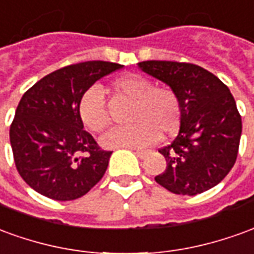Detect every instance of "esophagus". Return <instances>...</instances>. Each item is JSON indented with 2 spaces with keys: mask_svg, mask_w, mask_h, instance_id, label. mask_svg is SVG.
Instances as JSON below:
<instances>
[{
  "mask_svg": "<svg viewBox=\"0 0 254 254\" xmlns=\"http://www.w3.org/2000/svg\"><path fill=\"white\" fill-rule=\"evenodd\" d=\"M134 154H136L140 159H144V158L147 157L148 151H147V150H134Z\"/></svg>",
  "mask_w": 254,
  "mask_h": 254,
  "instance_id": "34e87169",
  "label": "esophagus"
}]
</instances>
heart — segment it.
<instances>
[{
  "label": "heart",
  "instance_id": "heart-1",
  "mask_svg": "<svg viewBox=\"0 0 254 254\" xmlns=\"http://www.w3.org/2000/svg\"><path fill=\"white\" fill-rule=\"evenodd\" d=\"M115 92L133 100L129 127L111 129L102 137L107 148H140L155 143L159 134L176 132L182 120V102L170 86H152L150 79L140 75H124L113 82ZM78 115L86 129L100 133L109 127L110 115L102 90L92 86L78 102Z\"/></svg>",
  "mask_w": 254,
  "mask_h": 254
}]
</instances>
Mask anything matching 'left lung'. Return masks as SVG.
<instances>
[{
    "label": "left lung",
    "mask_w": 254,
    "mask_h": 254,
    "mask_svg": "<svg viewBox=\"0 0 254 254\" xmlns=\"http://www.w3.org/2000/svg\"><path fill=\"white\" fill-rule=\"evenodd\" d=\"M148 75L176 90L182 102L180 130L159 152L166 159L155 182L179 195L217 186L237 161L242 120L231 92L199 65L165 60L140 62Z\"/></svg>",
    "instance_id": "8db88e82"
}]
</instances>
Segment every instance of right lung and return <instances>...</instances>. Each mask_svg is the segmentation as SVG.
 I'll use <instances>...</instances> for the list:
<instances>
[{
  "instance_id": "obj_1",
  "label": "right lung",
  "mask_w": 254,
  "mask_h": 254,
  "mask_svg": "<svg viewBox=\"0 0 254 254\" xmlns=\"http://www.w3.org/2000/svg\"><path fill=\"white\" fill-rule=\"evenodd\" d=\"M122 67L102 60L65 65L23 95L9 139L16 169L37 192L72 201L100 182L113 151L100 150L85 130L78 102L96 81Z\"/></svg>"
}]
</instances>
